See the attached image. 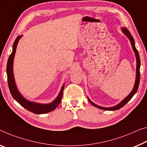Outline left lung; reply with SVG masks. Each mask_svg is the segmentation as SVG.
<instances>
[{
    "label": "left lung",
    "instance_id": "obj_1",
    "mask_svg": "<svg viewBox=\"0 0 147 147\" xmlns=\"http://www.w3.org/2000/svg\"><path fill=\"white\" fill-rule=\"evenodd\" d=\"M121 30H122L123 33L125 34L127 37H128V39H129L131 44L133 50H134L135 55V57H136V60H137V68H136V78H135V83L134 87V89H133L132 91L130 92V94L129 95L125 97L123 100L121 101L120 103H119L118 105H117L116 106L113 107H110V108H105V107H100V106H98L95 105V104L93 103L92 101L90 100V99L88 98V100H89V102L92 105H93L94 107H95L98 108H100L101 110H119L121 108H122L123 106H125L126 104H127L129 101L133 96H134V94L136 93V92L137 91V89H138L139 85V81H140V66H141V61H140V57H139V55L138 53V51L137 50L136 47H135V40L134 37H132L131 34L129 31L126 28H121Z\"/></svg>",
    "mask_w": 147,
    "mask_h": 147
}]
</instances>
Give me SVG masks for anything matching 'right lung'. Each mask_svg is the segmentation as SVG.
Segmentation results:
<instances>
[{
    "label": "right lung",
    "instance_id": "1",
    "mask_svg": "<svg viewBox=\"0 0 147 147\" xmlns=\"http://www.w3.org/2000/svg\"><path fill=\"white\" fill-rule=\"evenodd\" d=\"M22 35L18 36L14 42L13 44L12 47V52L10 55L8 60L7 66H6V73H7V78H8V84L10 89V93L12 96L18 102L20 105L22 106L24 108H26L29 111L34 113L36 114H45V113L50 112L55 109V108L60 105L62 100V97L63 94V91L64 89V84L62 85L60 93L58 96L56 97V99L53 102L51 103L47 104H40L34 102H31L26 100L24 97L20 93L18 90L17 89L16 85L14 78H13V58H14L16 51L17 45L18 43L19 40L22 37Z\"/></svg>",
    "mask_w": 147,
    "mask_h": 147
}]
</instances>
